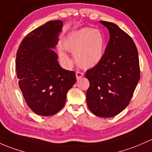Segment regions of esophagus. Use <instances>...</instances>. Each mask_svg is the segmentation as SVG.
<instances>
[{
    "instance_id": "1",
    "label": "esophagus",
    "mask_w": 152,
    "mask_h": 152,
    "mask_svg": "<svg viewBox=\"0 0 152 152\" xmlns=\"http://www.w3.org/2000/svg\"><path fill=\"white\" fill-rule=\"evenodd\" d=\"M83 76H84V73H81V72H80V71H77L76 73V77L77 79H80V78L82 77Z\"/></svg>"
}]
</instances>
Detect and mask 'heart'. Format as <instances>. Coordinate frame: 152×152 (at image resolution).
Here are the masks:
<instances>
[{"mask_svg": "<svg viewBox=\"0 0 152 152\" xmlns=\"http://www.w3.org/2000/svg\"><path fill=\"white\" fill-rule=\"evenodd\" d=\"M105 40L99 30L85 28L73 32L64 42L65 49L73 53L75 61L79 67L92 68L101 61L104 55ZM60 59L69 63L70 59L63 50L59 52Z\"/></svg>", "mask_w": 152, "mask_h": 152, "instance_id": "1", "label": "heart"}]
</instances>
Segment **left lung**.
<instances>
[{"mask_svg":"<svg viewBox=\"0 0 152 152\" xmlns=\"http://www.w3.org/2000/svg\"><path fill=\"white\" fill-rule=\"evenodd\" d=\"M110 38L103 59L87 70L89 81L87 102L91 112L100 117H112L130 103L140 79L138 50L132 38L116 24L100 21Z\"/></svg>","mask_w":152,"mask_h":152,"instance_id":"left-lung-1","label":"left lung"}]
</instances>
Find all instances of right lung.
Returning <instances> with one entry per match:
<instances>
[{"label":"right lung","mask_w":152,"mask_h":152,"mask_svg":"<svg viewBox=\"0 0 152 152\" xmlns=\"http://www.w3.org/2000/svg\"><path fill=\"white\" fill-rule=\"evenodd\" d=\"M61 20L49 21L28 33L17 52L18 84L28 107L36 114L52 116L63 108L68 91L76 82L74 71L57 62L55 49Z\"/></svg>","instance_id":"obj_1"}]
</instances>
